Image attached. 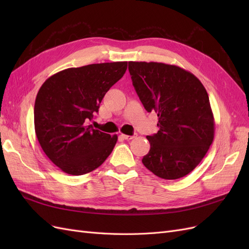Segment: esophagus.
<instances>
[{"mask_svg": "<svg viewBox=\"0 0 249 249\" xmlns=\"http://www.w3.org/2000/svg\"><path fill=\"white\" fill-rule=\"evenodd\" d=\"M136 136H137V134H134V135H132V136H130V135L122 134V137H123L124 139H125V140H132V139H134Z\"/></svg>", "mask_w": 249, "mask_h": 249, "instance_id": "1", "label": "esophagus"}]
</instances>
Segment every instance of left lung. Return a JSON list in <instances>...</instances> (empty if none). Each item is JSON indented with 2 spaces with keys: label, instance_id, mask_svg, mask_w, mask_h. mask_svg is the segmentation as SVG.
Wrapping results in <instances>:
<instances>
[{
  "label": "left lung",
  "instance_id": "8db88e82",
  "mask_svg": "<svg viewBox=\"0 0 249 249\" xmlns=\"http://www.w3.org/2000/svg\"><path fill=\"white\" fill-rule=\"evenodd\" d=\"M135 90L147 112L158 115L159 131L147 136L142 163L164 179L190 173L212 144L215 122L201 82L182 67L160 62H129Z\"/></svg>",
  "mask_w": 249,
  "mask_h": 249
}]
</instances>
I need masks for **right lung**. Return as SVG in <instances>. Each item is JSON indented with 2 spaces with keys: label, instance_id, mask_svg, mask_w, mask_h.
Wrapping results in <instances>:
<instances>
[{
  "label": "right lung",
  "instance_id": "obj_1",
  "mask_svg": "<svg viewBox=\"0 0 249 249\" xmlns=\"http://www.w3.org/2000/svg\"><path fill=\"white\" fill-rule=\"evenodd\" d=\"M126 67V61L71 67L53 74L38 90L34 105L36 136L44 154L65 173L91 172L112 153L117 135L87 124Z\"/></svg>",
  "mask_w": 249,
  "mask_h": 249
}]
</instances>
